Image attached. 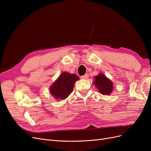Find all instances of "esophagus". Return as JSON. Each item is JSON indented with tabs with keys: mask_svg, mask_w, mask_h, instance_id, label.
<instances>
[{
	"mask_svg": "<svg viewBox=\"0 0 151 151\" xmlns=\"http://www.w3.org/2000/svg\"><path fill=\"white\" fill-rule=\"evenodd\" d=\"M81 78L83 79H88L89 78V75L88 74H86L83 76H81Z\"/></svg>",
	"mask_w": 151,
	"mask_h": 151,
	"instance_id": "1",
	"label": "esophagus"
}]
</instances>
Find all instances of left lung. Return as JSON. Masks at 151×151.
<instances>
[{"label":"left lung","mask_w":151,"mask_h":151,"mask_svg":"<svg viewBox=\"0 0 151 151\" xmlns=\"http://www.w3.org/2000/svg\"><path fill=\"white\" fill-rule=\"evenodd\" d=\"M94 78L93 84L98 89L100 93L103 95H109L111 93L113 84L106 76L99 73L98 76H94Z\"/></svg>","instance_id":"1"}]
</instances>
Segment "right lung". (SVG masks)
<instances>
[{
  "label": "right lung",
  "instance_id": "obj_1",
  "mask_svg": "<svg viewBox=\"0 0 151 151\" xmlns=\"http://www.w3.org/2000/svg\"><path fill=\"white\" fill-rule=\"evenodd\" d=\"M79 79V77L75 74L62 72L50 86V92L56 99H65L72 92L76 81Z\"/></svg>",
  "mask_w": 151,
  "mask_h": 151
}]
</instances>
